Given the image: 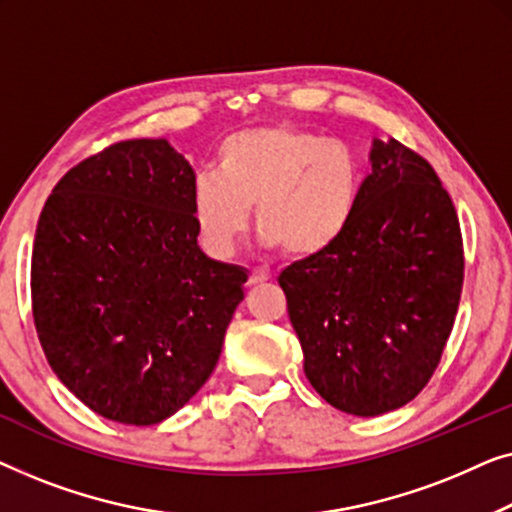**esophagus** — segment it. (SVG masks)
Wrapping results in <instances>:
<instances>
[{
    "mask_svg": "<svg viewBox=\"0 0 512 512\" xmlns=\"http://www.w3.org/2000/svg\"><path fill=\"white\" fill-rule=\"evenodd\" d=\"M269 278H271L269 271L253 269V271H250V276H248V283H250V285H262V283H266V280H269Z\"/></svg>",
    "mask_w": 512,
    "mask_h": 512,
    "instance_id": "esophagus-1",
    "label": "esophagus"
}]
</instances>
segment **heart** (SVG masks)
Segmentation results:
<instances>
[{"mask_svg":"<svg viewBox=\"0 0 512 512\" xmlns=\"http://www.w3.org/2000/svg\"><path fill=\"white\" fill-rule=\"evenodd\" d=\"M362 183V157L350 143L292 125L243 129L220 143L215 174L194 181L192 218L208 253L225 257L255 204L266 246L318 257L350 227Z\"/></svg>","mask_w":512,"mask_h":512,"instance_id":"b5f03b06","label":"heart"}]
</instances>
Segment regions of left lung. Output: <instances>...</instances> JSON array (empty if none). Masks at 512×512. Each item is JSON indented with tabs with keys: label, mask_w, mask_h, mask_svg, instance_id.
<instances>
[{
	"label": "left lung",
	"mask_w": 512,
	"mask_h": 512,
	"mask_svg": "<svg viewBox=\"0 0 512 512\" xmlns=\"http://www.w3.org/2000/svg\"><path fill=\"white\" fill-rule=\"evenodd\" d=\"M278 283L322 399L359 417L413 401L441 362L464 285L462 229L434 167L397 139L373 141L350 227Z\"/></svg>",
	"instance_id": "obj_1"
}]
</instances>
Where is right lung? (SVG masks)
I'll list each match as a JSON object with an SVG mask.
<instances>
[{
    "mask_svg": "<svg viewBox=\"0 0 512 512\" xmlns=\"http://www.w3.org/2000/svg\"><path fill=\"white\" fill-rule=\"evenodd\" d=\"M194 171L167 139L78 162L43 206L32 315L55 376L106 420L157 424L218 364L248 273L206 257Z\"/></svg>",
    "mask_w": 512,
    "mask_h": 512,
    "instance_id": "obj_1",
    "label": "right lung"
}]
</instances>
